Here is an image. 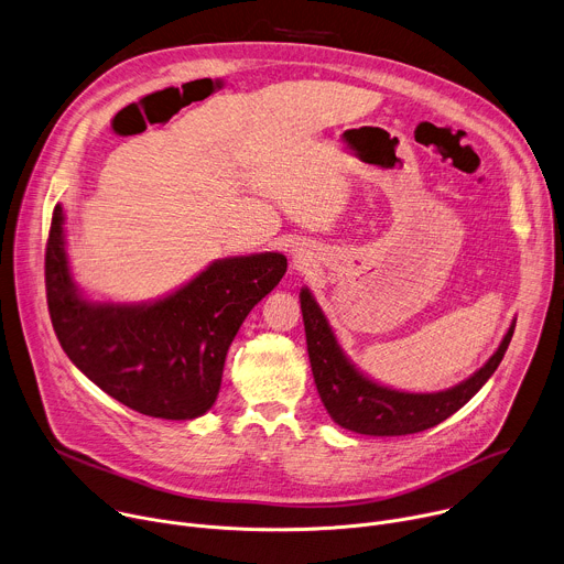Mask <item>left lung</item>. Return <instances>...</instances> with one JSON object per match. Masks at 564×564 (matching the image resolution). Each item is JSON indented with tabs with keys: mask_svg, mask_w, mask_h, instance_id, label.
I'll return each instance as SVG.
<instances>
[{
	"mask_svg": "<svg viewBox=\"0 0 564 564\" xmlns=\"http://www.w3.org/2000/svg\"><path fill=\"white\" fill-rule=\"evenodd\" d=\"M299 299L310 366L321 401L341 429L375 437L420 433L457 413L496 372L516 328L511 324L491 359L462 383L440 392H404L372 381L346 357L324 310L307 288L301 290Z\"/></svg>",
	"mask_w": 564,
	"mask_h": 564,
	"instance_id": "obj_1",
	"label": "left lung"
}]
</instances>
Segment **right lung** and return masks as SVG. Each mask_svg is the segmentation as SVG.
Segmentation results:
<instances>
[{"label": "right lung", "instance_id": "right-lung-1", "mask_svg": "<svg viewBox=\"0 0 564 564\" xmlns=\"http://www.w3.org/2000/svg\"><path fill=\"white\" fill-rule=\"evenodd\" d=\"M46 301L66 357L120 404L160 420H196L218 397L227 350L250 310L288 270L279 252L218 259L176 292L102 303L70 276L64 209L46 243Z\"/></svg>", "mask_w": 564, "mask_h": 564}]
</instances>
